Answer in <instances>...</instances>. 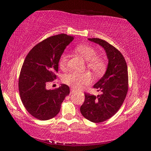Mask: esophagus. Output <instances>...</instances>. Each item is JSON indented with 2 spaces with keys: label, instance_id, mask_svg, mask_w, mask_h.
Listing matches in <instances>:
<instances>
[{
  "label": "esophagus",
  "instance_id": "1",
  "mask_svg": "<svg viewBox=\"0 0 151 151\" xmlns=\"http://www.w3.org/2000/svg\"><path fill=\"white\" fill-rule=\"evenodd\" d=\"M74 89H71V93H73V92H74Z\"/></svg>",
  "mask_w": 151,
  "mask_h": 151
}]
</instances>
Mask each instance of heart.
I'll return each instance as SVG.
<instances>
[{
    "mask_svg": "<svg viewBox=\"0 0 151 151\" xmlns=\"http://www.w3.org/2000/svg\"><path fill=\"white\" fill-rule=\"evenodd\" d=\"M77 52L83 56L86 60V67L88 70L92 72L96 75H99L105 70L106 64L103 59L97 57V52L94 48L89 45H80L77 48ZM69 55L64 52L60 58V67L62 69L66 68L68 61ZM91 78L89 73H78V72H71L65 75L63 78V81L65 84L72 86L75 89H80L84 86L91 82Z\"/></svg>",
    "mask_w": 151,
    "mask_h": 151,
    "instance_id": "obj_1",
    "label": "heart"
}]
</instances>
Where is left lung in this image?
Here are the masks:
<instances>
[{
  "label": "left lung",
  "mask_w": 151,
  "mask_h": 151,
  "mask_svg": "<svg viewBox=\"0 0 151 151\" xmlns=\"http://www.w3.org/2000/svg\"><path fill=\"white\" fill-rule=\"evenodd\" d=\"M88 40L104 48L108 65L103 77L93 85L101 94L85 93L80 111L89 121L100 123L113 116L124 103L128 91V68L124 56L116 48L99 38Z\"/></svg>",
  "instance_id": "8db88e82"
}]
</instances>
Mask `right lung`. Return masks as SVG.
Returning <instances> with one entry per match:
<instances>
[{"label": "right lung", "instance_id": "right-lung-1", "mask_svg": "<svg viewBox=\"0 0 151 151\" xmlns=\"http://www.w3.org/2000/svg\"><path fill=\"white\" fill-rule=\"evenodd\" d=\"M74 36L59 34L38 43L25 58L19 77V91L26 110L40 120H48L60 112L61 104L70 94V88L61 84L47 90L48 82L56 79L60 58Z\"/></svg>", "mask_w": 151, "mask_h": 151}]
</instances>
